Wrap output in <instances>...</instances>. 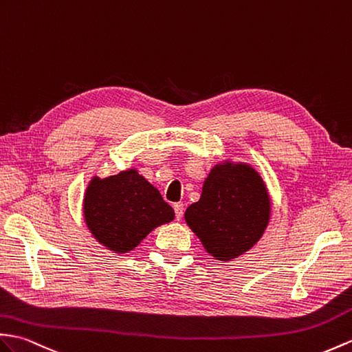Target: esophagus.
<instances>
[{
  "instance_id": "1",
  "label": "esophagus",
  "mask_w": 352,
  "mask_h": 352,
  "mask_svg": "<svg viewBox=\"0 0 352 352\" xmlns=\"http://www.w3.org/2000/svg\"><path fill=\"white\" fill-rule=\"evenodd\" d=\"M174 211H175V219L177 220H182L183 214H184V206L182 202H177L174 204Z\"/></svg>"
}]
</instances>
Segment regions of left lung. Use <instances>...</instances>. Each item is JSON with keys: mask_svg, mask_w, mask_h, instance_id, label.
<instances>
[{"mask_svg": "<svg viewBox=\"0 0 352 352\" xmlns=\"http://www.w3.org/2000/svg\"><path fill=\"white\" fill-rule=\"evenodd\" d=\"M272 204L263 178L246 163L216 165L198 202L184 219L204 249L219 261H231L252 249L270 222Z\"/></svg>", "mask_w": 352, "mask_h": 352, "instance_id": "obj_1", "label": "left lung"}]
</instances>
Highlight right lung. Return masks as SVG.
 Returning <instances> with one entry per match:
<instances>
[{
  "instance_id": "right-lung-1",
  "label": "right lung",
  "mask_w": 352,
  "mask_h": 352,
  "mask_svg": "<svg viewBox=\"0 0 352 352\" xmlns=\"http://www.w3.org/2000/svg\"><path fill=\"white\" fill-rule=\"evenodd\" d=\"M174 216L173 207L136 169L106 178L93 177L84 195L89 232L116 253L133 250L154 228L170 222Z\"/></svg>"
}]
</instances>
